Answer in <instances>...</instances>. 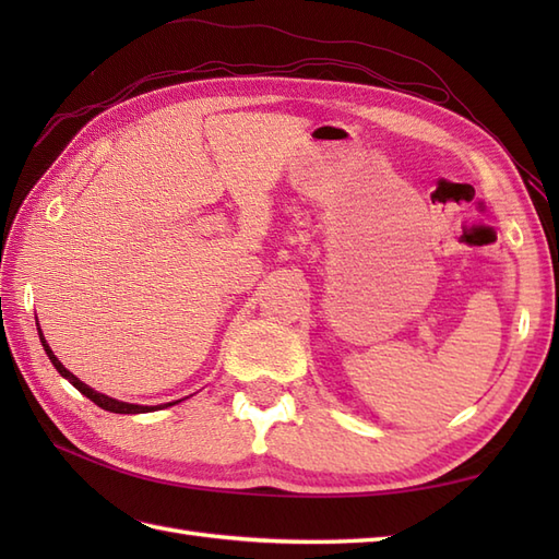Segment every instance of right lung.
Instances as JSON below:
<instances>
[{"instance_id":"right-lung-1","label":"right lung","mask_w":559,"mask_h":559,"mask_svg":"<svg viewBox=\"0 0 559 559\" xmlns=\"http://www.w3.org/2000/svg\"><path fill=\"white\" fill-rule=\"evenodd\" d=\"M38 334H40V343H43V348H45V353H47V358H50V362L55 365V370H57L59 374H62L64 379H69L71 386H76L83 396L91 399V401L96 403V406H100L103 411H110V413H151V411L168 408V406H173V403H177V401H173V403H163V406H139V403H127V401H117V399H110V396H105V394H98L96 389H91L88 384H83L76 374H71V372L67 370V367L57 360V355L52 353V348L47 346V341H45V336H43L40 326H38Z\"/></svg>"}]
</instances>
